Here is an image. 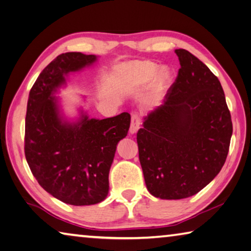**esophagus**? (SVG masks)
<instances>
[{
  "label": "esophagus",
  "instance_id": "esophagus-1",
  "mask_svg": "<svg viewBox=\"0 0 251 251\" xmlns=\"http://www.w3.org/2000/svg\"><path fill=\"white\" fill-rule=\"evenodd\" d=\"M140 124H141V120H140V116L138 115V114H133L131 115V122H130V128H129V131L131 134H135L136 131H137L139 129L140 127Z\"/></svg>",
  "mask_w": 251,
  "mask_h": 251
}]
</instances>
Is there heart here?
<instances>
[{"label": "heart", "mask_w": 251, "mask_h": 251, "mask_svg": "<svg viewBox=\"0 0 251 251\" xmlns=\"http://www.w3.org/2000/svg\"><path fill=\"white\" fill-rule=\"evenodd\" d=\"M158 67L152 62L148 61H141V62H135L128 66V71L131 75L134 82L137 84H144L147 83L151 80L154 75L157 74ZM170 80V74L167 69H161L157 74L156 76V86L158 91H161L165 89L167 84L169 83Z\"/></svg>", "instance_id": "b5f03b06"}]
</instances>
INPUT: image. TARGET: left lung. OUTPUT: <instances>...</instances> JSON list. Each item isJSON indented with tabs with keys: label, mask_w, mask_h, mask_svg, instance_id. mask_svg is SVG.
<instances>
[{
	"label": "left lung",
	"mask_w": 251,
	"mask_h": 251,
	"mask_svg": "<svg viewBox=\"0 0 251 251\" xmlns=\"http://www.w3.org/2000/svg\"><path fill=\"white\" fill-rule=\"evenodd\" d=\"M165 103L137 133L139 161L150 194L185 199L205 188L224 166L233 123L220 80L185 49Z\"/></svg>",
	"instance_id": "8db88e82"
}]
</instances>
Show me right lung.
Listing matches in <instances>:
<instances>
[{"label":"right lung","instance_id":"obj_1","mask_svg":"<svg viewBox=\"0 0 251 251\" xmlns=\"http://www.w3.org/2000/svg\"><path fill=\"white\" fill-rule=\"evenodd\" d=\"M95 60L94 54H59L39 75L27 102L24 150L30 171L52 197L76 206L106 198L116 145L130 125L126 112L104 120L82 115L75 124L59 115L52 93L65 83L67 74Z\"/></svg>","mask_w":251,"mask_h":251}]
</instances>
